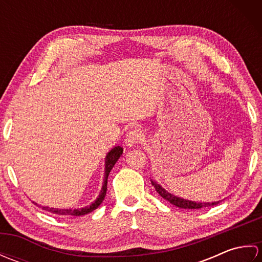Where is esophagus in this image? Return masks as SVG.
I'll return each instance as SVG.
<instances>
[{
	"mask_svg": "<svg viewBox=\"0 0 262 262\" xmlns=\"http://www.w3.org/2000/svg\"><path fill=\"white\" fill-rule=\"evenodd\" d=\"M142 136H143L142 133L138 129H136V128H135V129L129 130L126 135V140H125L126 145L129 146V147L136 145V144L142 140Z\"/></svg>",
	"mask_w": 262,
	"mask_h": 262,
	"instance_id": "34e87169",
	"label": "esophagus"
}]
</instances>
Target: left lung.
Listing matches in <instances>:
<instances>
[{
  "label": "left lung",
  "instance_id": "1",
  "mask_svg": "<svg viewBox=\"0 0 262 262\" xmlns=\"http://www.w3.org/2000/svg\"><path fill=\"white\" fill-rule=\"evenodd\" d=\"M151 181H152V185L155 188V190L158 191V193L160 194L161 197L164 198L165 200H168L170 204L174 205L179 208L199 209V208H204V207H209V206H214V205H217L220 203V200H219V202H214V203H199V202H192V200L183 199L181 197L174 196L173 193L166 191L165 189L161 185H159L157 181H153V180H151Z\"/></svg>",
  "mask_w": 262,
  "mask_h": 262
}]
</instances>
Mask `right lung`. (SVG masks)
I'll use <instances>...</instances> for the list:
<instances>
[{
  "instance_id": "1",
  "label": "right lung",
  "mask_w": 262,
  "mask_h": 262,
  "mask_svg": "<svg viewBox=\"0 0 262 262\" xmlns=\"http://www.w3.org/2000/svg\"><path fill=\"white\" fill-rule=\"evenodd\" d=\"M122 149L121 146H115L114 148H111L110 151L105 155V159H104V176H103V183H102V188L101 190H100V193L98 198L94 200L92 204H90L89 206H85V207H82V208H75V209H72V208H66V209H62V208H52V207H45V206H40L38 205L37 203L32 202L35 205L39 206V207H41L43 210H47L49 213L55 214V215H58V216H82V215H86L89 213H91L94 209H97L101 203L103 202V199L105 197V192H107V183H108V176L110 173L111 169L114 168V165L116 164L117 161L119 160L120 155L122 154Z\"/></svg>"
}]
</instances>
